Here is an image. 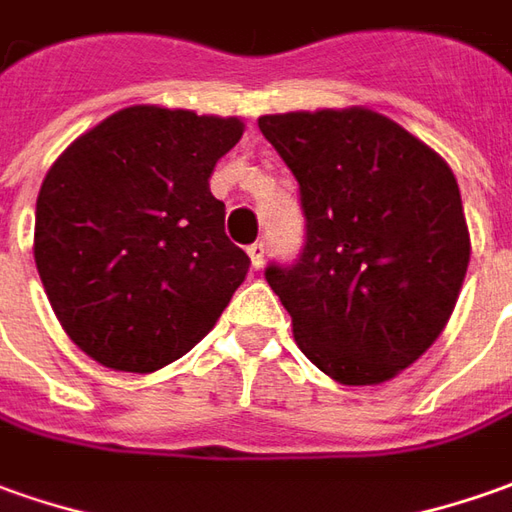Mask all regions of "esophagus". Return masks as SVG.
<instances>
[{
	"instance_id": "34e87169",
	"label": "esophagus",
	"mask_w": 512,
	"mask_h": 512,
	"mask_svg": "<svg viewBox=\"0 0 512 512\" xmlns=\"http://www.w3.org/2000/svg\"><path fill=\"white\" fill-rule=\"evenodd\" d=\"M246 252H249V260H252V269H263V257H266V246H263V243H252V246H249V249H246Z\"/></svg>"
}]
</instances>
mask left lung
Segmentation results:
<instances>
[{
  "instance_id": "1",
  "label": "left lung",
  "mask_w": 512,
  "mask_h": 512,
  "mask_svg": "<svg viewBox=\"0 0 512 512\" xmlns=\"http://www.w3.org/2000/svg\"><path fill=\"white\" fill-rule=\"evenodd\" d=\"M305 212L297 263L266 269L294 339L344 387H370L437 342L460 297L471 238L446 159L373 109L257 120Z\"/></svg>"
}]
</instances>
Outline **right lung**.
Instances as JSON below:
<instances>
[{
    "instance_id": "obj_1",
    "label": "right lung",
    "mask_w": 512,
    "mask_h": 512,
    "mask_svg": "<svg viewBox=\"0 0 512 512\" xmlns=\"http://www.w3.org/2000/svg\"><path fill=\"white\" fill-rule=\"evenodd\" d=\"M238 117L128 106L55 159L36 201V269L66 336L123 373L193 350L249 271L210 193Z\"/></svg>"
}]
</instances>
